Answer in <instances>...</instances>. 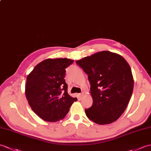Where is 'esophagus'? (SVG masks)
<instances>
[{
    "mask_svg": "<svg viewBox=\"0 0 151 151\" xmlns=\"http://www.w3.org/2000/svg\"><path fill=\"white\" fill-rule=\"evenodd\" d=\"M83 96H84V93L83 92H82V93H81L80 94V96L81 97V98H82Z\"/></svg>",
    "mask_w": 151,
    "mask_h": 151,
    "instance_id": "1",
    "label": "esophagus"
}]
</instances>
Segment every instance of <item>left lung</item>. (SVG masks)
I'll use <instances>...</instances> for the list:
<instances>
[{
    "label": "left lung",
    "instance_id": "left-lung-1",
    "mask_svg": "<svg viewBox=\"0 0 151 151\" xmlns=\"http://www.w3.org/2000/svg\"><path fill=\"white\" fill-rule=\"evenodd\" d=\"M76 63L88 76L93 103L85 113L91 120L106 125L117 120L131 99L134 79L130 65L115 52L103 51Z\"/></svg>",
    "mask_w": 151,
    "mask_h": 151
}]
</instances>
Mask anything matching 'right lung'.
<instances>
[{
    "mask_svg": "<svg viewBox=\"0 0 151 151\" xmlns=\"http://www.w3.org/2000/svg\"><path fill=\"white\" fill-rule=\"evenodd\" d=\"M73 60L47 58L34 68L27 76L25 94L35 113L42 120L56 122L64 118L76 98L68 93L65 68Z\"/></svg>",
    "mask_w": 151,
    "mask_h": 151,
    "instance_id": "add662e5",
    "label": "right lung"
}]
</instances>
